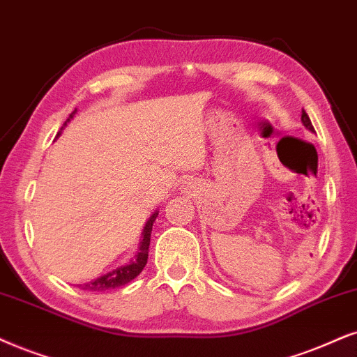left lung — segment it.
I'll return each instance as SVG.
<instances>
[{
  "mask_svg": "<svg viewBox=\"0 0 357 357\" xmlns=\"http://www.w3.org/2000/svg\"><path fill=\"white\" fill-rule=\"evenodd\" d=\"M301 123H303V126H305L306 130H310V132H314L313 125H311V120H310V116H308V114H306L305 110H301Z\"/></svg>",
  "mask_w": 357,
  "mask_h": 357,
  "instance_id": "8db88e82",
  "label": "left lung"
}]
</instances>
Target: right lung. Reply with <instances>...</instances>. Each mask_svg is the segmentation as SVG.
Segmentation results:
<instances>
[{"label": "right lung", "instance_id": "obj_1", "mask_svg": "<svg viewBox=\"0 0 357 357\" xmlns=\"http://www.w3.org/2000/svg\"><path fill=\"white\" fill-rule=\"evenodd\" d=\"M75 112L77 110H74L69 115V119L66 120L64 126L67 125V121H70V119H74ZM64 126H62V128H64ZM156 218H158V211L151 215L150 219L146 220V225H145V229H143V234H142L143 238H142V242H139V249H138L139 252L137 254V259L130 260V264L121 265V267L112 270V272L102 275V277H98L96 280H90V282L82 283V285H77V287L82 288V290H87V291H105V290H112V288L123 287L128 282H132L135 277H138L146 265L148 249H150V238H151V231H153V222H155Z\"/></svg>", "mask_w": 357, "mask_h": 357}]
</instances>
